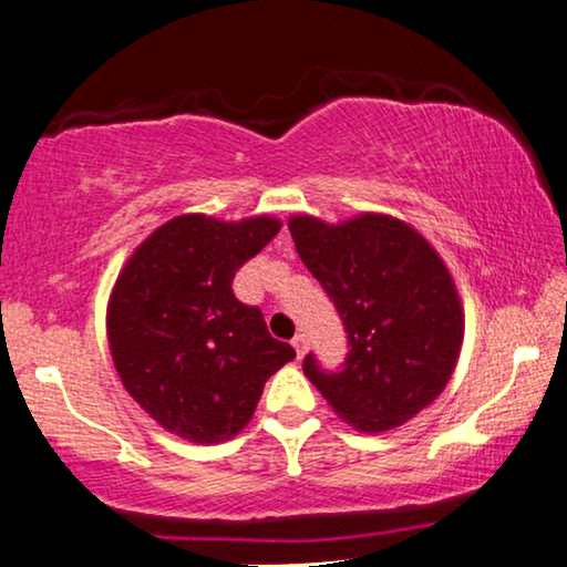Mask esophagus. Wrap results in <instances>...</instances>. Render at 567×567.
<instances>
[{"label": "esophagus", "instance_id": "esophagus-1", "mask_svg": "<svg viewBox=\"0 0 567 567\" xmlns=\"http://www.w3.org/2000/svg\"><path fill=\"white\" fill-rule=\"evenodd\" d=\"M291 344H293V350H297V355L301 358L303 355V352H307V334H303V332H299V334H293V340H291Z\"/></svg>", "mask_w": 567, "mask_h": 567}]
</instances>
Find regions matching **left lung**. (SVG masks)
I'll return each instance as SVG.
<instances>
[{"label": "left lung", "instance_id": "1", "mask_svg": "<svg viewBox=\"0 0 567 567\" xmlns=\"http://www.w3.org/2000/svg\"><path fill=\"white\" fill-rule=\"evenodd\" d=\"M289 229L348 334L338 371L309 352L303 375L355 430L412 420L445 389L463 344V309L445 264L420 233L385 215L342 225L293 217Z\"/></svg>", "mask_w": 567, "mask_h": 567}]
</instances>
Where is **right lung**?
<instances>
[{
    "label": "right lung",
    "instance_id": "1",
    "mask_svg": "<svg viewBox=\"0 0 567 567\" xmlns=\"http://www.w3.org/2000/svg\"><path fill=\"white\" fill-rule=\"evenodd\" d=\"M270 217L184 215L147 237L114 284L106 332L125 389L155 422L192 442H223L250 422L264 383L297 355L264 311L235 297L243 264L274 240Z\"/></svg>",
    "mask_w": 567,
    "mask_h": 567
}]
</instances>
